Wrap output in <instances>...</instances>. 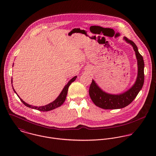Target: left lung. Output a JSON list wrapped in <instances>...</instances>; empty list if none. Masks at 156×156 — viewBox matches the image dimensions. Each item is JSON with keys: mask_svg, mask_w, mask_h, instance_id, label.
<instances>
[{"mask_svg": "<svg viewBox=\"0 0 156 156\" xmlns=\"http://www.w3.org/2000/svg\"><path fill=\"white\" fill-rule=\"evenodd\" d=\"M124 39L133 47L137 60L138 74L133 86L126 92L119 95H112L103 92L94 80L90 85L89 94L93 103L98 107L105 109H121L130 105L142 89L144 82V62L142 56L138 51L136 45L124 37Z\"/></svg>", "mask_w": 156, "mask_h": 156, "instance_id": "obj_1", "label": "left lung"}]
</instances>
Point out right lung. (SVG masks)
Returning <instances> with one entry per match:
<instances>
[{"label":"right lung","instance_id":"1","mask_svg":"<svg viewBox=\"0 0 156 156\" xmlns=\"http://www.w3.org/2000/svg\"><path fill=\"white\" fill-rule=\"evenodd\" d=\"M77 78V76H75L74 77L73 79H71L69 82L68 83H67V85L65 86V87L64 88L63 90H62V92H61L60 95L58 96V97L54 101H53L52 103H49L48 105H45V106H40V107H37V106H31V105H29L28 104H27L26 103H25L22 99H21L20 98H19L20 99V100L22 101L23 103L28 108H32V109H37V110H38V111H51L53 109H55L59 106H61L63 103L65 101L66 99V97H67V92H68V88L69 87V85H71V83L72 82H73ZM14 89V88H13ZM14 91L16 93V92L14 90Z\"/></svg>","mask_w":156,"mask_h":156}]
</instances>
